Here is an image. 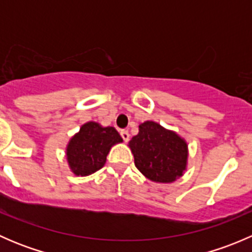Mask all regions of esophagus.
I'll list each match as a JSON object with an SVG mask.
<instances>
[{
	"label": "esophagus",
	"instance_id": "esophagus-1",
	"mask_svg": "<svg viewBox=\"0 0 252 252\" xmlns=\"http://www.w3.org/2000/svg\"><path fill=\"white\" fill-rule=\"evenodd\" d=\"M121 136L126 142L129 140V138H130V135H129V133L126 130H121Z\"/></svg>",
	"mask_w": 252,
	"mask_h": 252
}]
</instances>
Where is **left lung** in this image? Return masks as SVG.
<instances>
[{"instance_id":"8db88e82","label":"left lung","mask_w":252,"mask_h":252,"mask_svg":"<svg viewBox=\"0 0 252 252\" xmlns=\"http://www.w3.org/2000/svg\"><path fill=\"white\" fill-rule=\"evenodd\" d=\"M135 167L155 183H173L187 171L188 144L184 139L154 121L139 126L129 141Z\"/></svg>"}]
</instances>
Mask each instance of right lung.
Wrapping results in <instances>:
<instances>
[{
	"label": "right lung",
	"mask_w": 252,
	"mask_h": 252,
	"mask_svg": "<svg viewBox=\"0 0 252 252\" xmlns=\"http://www.w3.org/2000/svg\"><path fill=\"white\" fill-rule=\"evenodd\" d=\"M119 142H123V139L113 126H102L96 122L83 124L65 149L70 171L78 177L95 173L105 166L112 146Z\"/></svg>",
	"instance_id": "obj_1"
}]
</instances>
